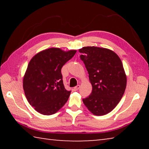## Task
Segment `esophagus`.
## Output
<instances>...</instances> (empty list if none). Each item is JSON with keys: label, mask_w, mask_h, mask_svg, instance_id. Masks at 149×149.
Segmentation results:
<instances>
[{"label": "esophagus", "mask_w": 149, "mask_h": 149, "mask_svg": "<svg viewBox=\"0 0 149 149\" xmlns=\"http://www.w3.org/2000/svg\"><path fill=\"white\" fill-rule=\"evenodd\" d=\"M79 88H80V85H77V86H75V87L74 88V90L75 91H77L78 89H79Z\"/></svg>", "instance_id": "1"}]
</instances>
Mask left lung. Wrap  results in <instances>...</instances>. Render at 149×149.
<instances>
[{"label":"left lung","instance_id":"1","mask_svg":"<svg viewBox=\"0 0 149 149\" xmlns=\"http://www.w3.org/2000/svg\"><path fill=\"white\" fill-rule=\"evenodd\" d=\"M79 51L93 87L83 102L94 115L107 114L116 107L125 92L127 77L122 62L114 51L104 48L85 47Z\"/></svg>","mask_w":149,"mask_h":149}]
</instances>
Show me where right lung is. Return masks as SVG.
<instances>
[{
    "mask_svg": "<svg viewBox=\"0 0 149 149\" xmlns=\"http://www.w3.org/2000/svg\"><path fill=\"white\" fill-rule=\"evenodd\" d=\"M76 50L64 51L50 48L35 54L30 60L23 80L25 95L30 105L44 115L57 112L70 93L65 89L61 69Z\"/></svg>",
    "mask_w": 149,
    "mask_h": 149,
    "instance_id": "1",
    "label": "right lung"
}]
</instances>
